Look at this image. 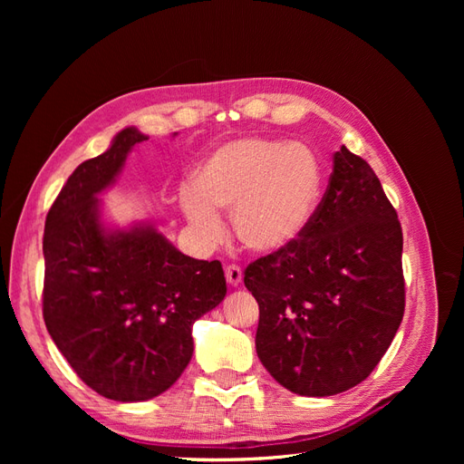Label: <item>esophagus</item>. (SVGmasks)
Returning <instances> with one entry per match:
<instances>
[{"instance_id":"34e87169","label":"esophagus","mask_w":464,"mask_h":464,"mask_svg":"<svg viewBox=\"0 0 464 464\" xmlns=\"http://www.w3.org/2000/svg\"><path fill=\"white\" fill-rule=\"evenodd\" d=\"M242 278H244V273H242L240 266H237V265H228L227 266V280H228L232 286L240 285Z\"/></svg>"}]
</instances>
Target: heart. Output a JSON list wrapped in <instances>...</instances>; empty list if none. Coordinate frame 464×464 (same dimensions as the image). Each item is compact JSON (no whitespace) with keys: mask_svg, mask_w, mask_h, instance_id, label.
<instances>
[{"mask_svg":"<svg viewBox=\"0 0 464 464\" xmlns=\"http://www.w3.org/2000/svg\"><path fill=\"white\" fill-rule=\"evenodd\" d=\"M323 186L325 170L310 145L244 137L210 154L179 201L205 244L222 240L217 210H227L237 240L257 254H273L310 227Z\"/></svg>","mask_w":464,"mask_h":464,"instance_id":"1","label":"heart"}]
</instances>
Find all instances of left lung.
Listing matches in <instances>:
<instances>
[{
    "mask_svg": "<svg viewBox=\"0 0 464 464\" xmlns=\"http://www.w3.org/2000/svg\"><path fill=\"white\" fill-rule=\"evenodd\" d=\"M402 230L372 166L341 147L310 227L288 247L247 265L259 304L257 356L304 397L362 383L404 314Z\"/></svg>",
    "mask_w": 464,
    "mask_h": 464,
    "instance_id": "1",
    "label": "left lung"
}]
</instances>
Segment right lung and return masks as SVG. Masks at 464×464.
Wrapping results in <instances>:
<instances>
[{"label":"right lung","mask_w":464,"mask_h":464,"mask_svg":"<svg viewBox=\"0 0 464 464\" xmlns=\"http://www.w3.org/2000/svg\"><path fill=\"white\" fill-rule=\"evenodd\" d=\"M147 139L125 128L101 157L79 164L48 210L42 240L52 341L82 382L120 402L170 389L191 360L193 323L227 296L220 261L184 256L150 224H102L98 195Z\"/></svg>","instance_id":"obj_1"}]
</instances>
